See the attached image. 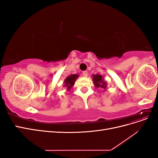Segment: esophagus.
I'll list each match as a JSON object with an SVG mask.
<instances>
[{
	"instance_id": "34e87169",
	"label": "esophagus",
	"mask_w": 158,
	"mask_h": 158,
	"mask_svg": "<svg viewBox=\"0 0 158 158\" xmlns=\"http://www.w3.org/2000/svg\"><path fill=\"white\" fill-rule=\"evenodd\" d=\"M82 74H83V75H84V76H88V72H87L86 70L83 71V72H82Z\"/></svg>"
}]
</instances>
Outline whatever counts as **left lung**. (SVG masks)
<instances>
[{
	"label": "left lung",
	"instance_id": "8db88e82",
	"mask_svg": "<svg viewBox=\"0 0 158 158\" xmlns=\"http://www.w3.org/2000/svg\"><path fill=\"white\" fill-rule=\"evenodd\" d=\"M93 82L95 87L97 88H102L103 89H106V82H103L102 76L99 74L93 75Z\"/></svg>",
	"mask_w": 158,
	"mask_h": 158
}]
</instances>
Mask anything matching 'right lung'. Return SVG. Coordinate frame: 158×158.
Returning <instances> with one entry per match:
<instances>
[{
  "mask_svg": "<svg viewBox=\"0 0 158 158\" xmlns=\"http://www.w3.org/2000/svg\"><path fill=\"white\" fill-rule=\"evenodd\" d=\"M78 77V74H72L69 76H68L67 78H66L64 80V86L67 87L68 89H70L72 87H73V85H74L76 79Z\"/></svg>",
  "mask_w": 158,
  "mask_h": 158,
  "instance_id": "add662e5",
  "label": "right lung"
}]
</instances>
